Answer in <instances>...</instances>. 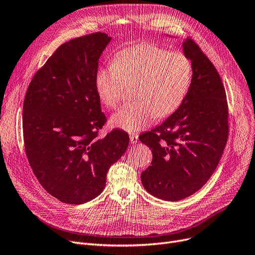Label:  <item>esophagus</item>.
Instances as JSON below:
<instances>
[{
  "instance_id": "esophagus-1",
  "label": "esophagus",
  "mask_w": 255,
  "mask_h": 255,
  "mask_svg": "<svg viewBox=\"0 0 255 255\" xmlns=\"http://www.w3.org/2000/svg\"><path fill=\"white\" fill-rule=\"evenodd\" d=\"M137 140H138V135L137 134H130L131 143H136Z\"/></svg>"
}]
</instances>
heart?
Listing matches in <instances>:
<instances>
[{
    "label": "heart",
    "instance_id": "1",
    "mask_svg": "<svg viewBox=\"0 0 255 255\" xmlns=\"http://www.w3.org/2000/svg\"><path fill=\"white\" fill-rule=\"evenodd\" d=\"M193 64L182 52H170L156 43L120 52L114 62L98 70L95 86L100 100L115 108L126 85H133L136 100L122 107L110 124L127 132L146 128L155 118H167L178 109L190 91Z\"/></svg>",
    "mask_w": 255,
    "mask_h": 255
}]
</instances>
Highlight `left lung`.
<instances>
[{
  "mask_svg": "<svg viewBox=\"0 0 255 255\" xmlns=\"http://www.w3.org/2000/svg\"><path fill=\"white\" fill-rule=\"evenodd\" d=\"M183 53L193 64L190 91L162 124L139 135L153 154L140 175L145 190L165 201L199 191L213 175L228 138V105L221 77L197 43L186 38Z\"/></svg>",
  "mask_w": 255,
  "mask_h": 255,
  "instance_id": "8db88e82",
  "label": "left lung"
}]
</instances>
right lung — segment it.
Wrapping results in <instances>:
<instances>
[{"instance_id": "1", "label": "right lung", "mask_w": 255, "mask_h": 255, "mask_svg": "<svg viewBox=\"0 0 255 255\" xmlns=\"http://www.w3.org/2000/svg\"><path fill=\"white\" fill-rule=\"evenodd\" d=\"M112 37L96 32L64 42L33 77L23 106L28 161L49 194L68 204L100 195L110 165L128 148L129 136L106 123L96 86L99 58Z\"/></svg>"}]
</instances>
